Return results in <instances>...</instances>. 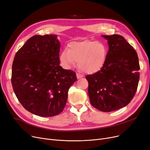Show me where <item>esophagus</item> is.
<instances>
[{"label": "esophagus", "mask_w": 150, "mask_h": 150, "mask_svg": "<svg viewBox=\"0 0 150 150\" xmlns=\"http://www.w3.org/2000/svg\"><path fill=\"white\" fill-rule=\"evenodd\" d=\"M76 77H77V79H81V78H82V77H83V76L82 75H81V74H76Z\"/></svg>", "instance_id": "obj_1"}]
</instances>
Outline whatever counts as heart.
Masks as SVG:
<instances>
[{"instance_id":"heart-1","label":"heart","mask_w":150,"mask_h":150,"mask_svg":"<svg viewBox=\"0 0 150 150\" xmlns=\"http://www.w3.org/2000/svg\"><path fill=\"white\" fill-rule=\"evenodd\" d=\"M108 54L107 47L103 43L84 40L74 42L69 45L60 56V61L67 69L78 62V67L88 74H94L101 70L105 63Z\"/></svg>"}]
</instances>
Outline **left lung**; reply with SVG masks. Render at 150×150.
I'll use <instances>...</instances> for the list:
<instances>
[{
    "label": "left lung",
    "mask_w": 150,
    "mask_h": 150,
    "mask_svg": "<svg viewBox=\"0 0 150 150\" xmlns=\"http://www.w3.org/2000/svg\"><path fill=\"white\" fill-rule=\"evenodd\" d=\"M107 40V59L100 71L87 75L90 102L94 108L110 112L126 106L137 89L140 66L133 47L120 35H102Z\"/></svg>",
    "instance_id": "8db88e82"
}]
</instances>
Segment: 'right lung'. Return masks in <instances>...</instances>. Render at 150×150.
Masks as SVG:
<instances>
[{"label": "right lung", "mask_w": 150, "mask_h": 150, "mask_svg": "<svg viewBox=\"0 0 150 150\" xmlns=\"http://www.w3.org/2000/svg\"><path fill=\"white\" fill-rule=\"evenodd\" d=\"M56 35H34L15 54L11 83L18 100L28 112L54 116L66 106L76 74L60 66L61 43Z\"/></svg>", "instance_id": "right-lung-1"}]
</instances>
